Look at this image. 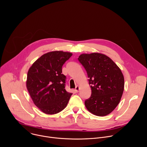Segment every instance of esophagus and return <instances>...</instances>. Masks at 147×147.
I'll return each mask as SVG.
<instances>
[{"label": "esophagus", "mask_w": 147, "mask_h": 147, "mask_svg": "<svg viewBox=\"0 0 147 147\" xmlns=\"http://www.w3.org/2000/svg\"><path fill=\"white\" fill-rule=\"evenodd\" d=\"M79 90H80V87L78 86H76V87L75 88V91L76 92H78L79 91Z\"/></svg>", "instance_id": "esophagus-1"}]
</instances>
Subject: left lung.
Masks as SVG:
<instances>
[{"label":"left lung","mask_w":147,"mask_h":147,"mask_svg":"<svg viewBox=\"0 0 147 147\" xmlns=\"http://www.w3.org/2000/svg\"><path fill=\"white\" fill-rule=\"evenodd\" d=\"M85 68L91 88L85 100L87 109L98 116H107L117 106L124 87L121 70L108 56L99 53L82 54L78 58Z\"/></svg>","instance_id":"1"}]
</instances>
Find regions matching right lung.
Segmentation results:
<instances>
[{
    "mask_svg": "<svg viewBox=\"0 0 147 147\" xmlns=\"http://www.w3.org/2000/svg\"><path fill=\"white\" fill-rule=\"evenodd\" d=\"M71 56L63 51L48 52L38 59L28 71L27 88L34 104L46 114L63 110L72 95L65 89L66 77L61 73L63 65Z\"/></svg>",
    "mask_w": 147,
    "mask_h": 147,
    "instance_id": "right-lung-1",
    "label": "right lung"
}]
</instances>
